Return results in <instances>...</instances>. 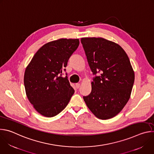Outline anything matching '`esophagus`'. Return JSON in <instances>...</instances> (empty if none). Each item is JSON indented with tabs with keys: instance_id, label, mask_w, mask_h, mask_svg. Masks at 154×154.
<instances>
[{
	"instance_id": "34e87169",
	"label": "esophagus",
	"mask_w": 154,
	"mask_h": 154,
	"mask_svg": "<svg viewBox=\"0 0 154 154\" xmlns=\"http://www.w3.org/2000/svg\"><path fill=\"white\" fill-rule=\"evenodd\" d=\"M80 86V83H76V84H75V87L77 88V89H78V88H79Z\"/></svg>"
}]
</instances>
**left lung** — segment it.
Listing matches in <instances>:
<instances>
[{"label": "left lung", "mask_w": 154, "mask_h": 154, "mask_svg": "<svg viewBox=\"0 0 154 154\" xmlns=\"http://www.w3.org/2000/svg\"><path fill=\"white\" fill-rule=\"evenodd\" d=\"M81 42L91 71L99 76L91 82V92L83 99L100 119L116 116L128 101L135 73L124 50L103 38H82Z\"/></svg>", "instance_id": "8db88e82"}]
</instances>
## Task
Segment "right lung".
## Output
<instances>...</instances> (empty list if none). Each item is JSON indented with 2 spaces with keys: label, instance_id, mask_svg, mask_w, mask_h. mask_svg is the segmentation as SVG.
I'll return each mask as SVG.
<instances>
[{
  "label": "right lung",
  "instance_id": "right-lung-1",
  "mask_svg": "<svg viewBox=\"0 0 154 154\" xmlns=\"http://www.w3.org/2000/svg\"><path fill=\"white\" fill-rule=\"evenodd\" d=\"M79 45V39L49 42L36 52L27 66L24 77L26 95L40 115L48 118L57 115L74 94L68 77L61 75Z\"/></svg>",
  "mask_w": 154,
  "mask_h": 154
}]
</instances>
